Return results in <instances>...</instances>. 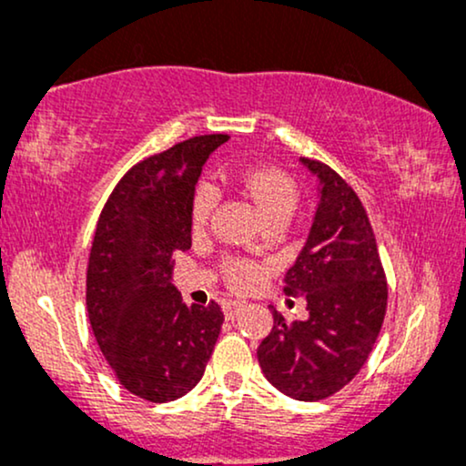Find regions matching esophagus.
<instances>
[{"label":"esophagus","mask_w":466,"mask_h":466,"mask_svg":"<svg viewBox=\"0 0 466 466\" xmlns=\"http://www.w3.org/2000/svg\"><path fill=\"white\" fill-rule=\"evenodd\" d=\"M244 308H246L244 300H227V303H224V316H227V319H238V314Z\"/></svg>","instance_id":"obj_1"}]
</instances>
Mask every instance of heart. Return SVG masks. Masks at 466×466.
Listing matches in <instances>:
<instances>
[{
    "instance_id": "1",
    "label": "heart",
    "mask_w": 466,
    "mask_h": 466,
    "mask_svg": "<svg viewBox=\"0 0 466 466\" xmlns=\"http://www.w3.org/2000/svg\"><path fill=\"white\" fill-rule=\"evenodd\" d=\"M242 189L255 202L257 209L264 213L268 222H288L300 200L299 185L294 183V178L277 167L248 169L242 177ZM218 200H220V191L209 180H200L196 185L194 198H191V227H194V231H202L207 227L213 211H216ZM222 270L227 275V281L238 289L255 286L261 277V268L255 261L244 259V257L224 259Z\"/></svg>"
}]
</instances>
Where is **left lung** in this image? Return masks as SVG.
<instances>
[{
	"label": "left lung",
	"instance_id": "1",
	"mask_svg": "<svg viewBox=\"0 0 466 466\" xmlns=\"http://www.w3.org/2000/svg\"><path fill=\"white\" fill-rule=\"evenodd\" d=\"M320 180L308 242L286 272L288 297L308 300V319L272 309V331L257 349L261 370L283 395L320 401L342 390L373 351L388 305V283L373 227L340 174L300 158Z\"/></svg>",
	"mask_w": 466,
	"mask_h": 466
}]
</instances>
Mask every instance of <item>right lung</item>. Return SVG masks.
Wrapping results in <instances>:
<instances>
[{"label":"right lung","mask_w":466,"mask_h":466,"mask_svg":"<svg viewBox=\"0 0 466 466\" xmlns=\"http://www.w3.org/2000/svg\"><path fill=\"white\" fill-rule=\"evenodd\" d=\"M228 135H200L139 161L115 185L97 220L86 311L126 390L152 403L187 395L220 336V305H185L172 257L191 248V198L202 166Z\"/></svg>","instance_id":"obj_1"}]
</instances>
